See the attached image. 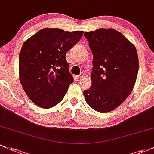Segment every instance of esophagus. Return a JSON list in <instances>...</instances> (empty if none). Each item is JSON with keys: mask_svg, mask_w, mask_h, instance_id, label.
Listing matches in <instances>:
<instances>
[{"mask_svg": "<svg viewBox=\"0 0 154 154\" xmlns=\"http://www.w3.org/2000/svg\"><path fill=\"white\" fill-rule=\"evenodd\" d=\"M84 76H85V74H84V73H80V75H77V78L80 80V79H82V77H84Z\"/></svg>", "mask_w": 154, "mask_h": 154, "instance_id": "obj_1", "label": "esophagus"}]
</instances>
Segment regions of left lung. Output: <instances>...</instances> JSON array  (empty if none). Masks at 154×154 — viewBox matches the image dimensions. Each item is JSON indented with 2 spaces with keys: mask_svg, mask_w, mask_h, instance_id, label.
<instances>
[{
  "mask_svg": "<svg viewBox=\"0 0 154 154\" xmlns=\"http://www.w3.org/2000/svg\"><path fill=\"white\" fill-rule=\"evenodd\" d=\"M94 55L92 85L83 94L87 104L99 112L114 110L132 91L139 61L136 47L112 28L85 32Z\"/></svg>",
  "mask_w": 154,
  "mask_h": 154,
  "instance_id": "left-lung-1",
  "label": "left lung"
}]
</instances>
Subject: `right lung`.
Segmentation results:
<instances>
[{"label": "right lung", "mask_w": 154, "mask_h": 154, "mask_svg": "<svg viewBox=\"0 0 154 154\" xmlns=\"http://www.w3.org/2000/svg\"><path fill=\"white\" fill-rule=\"evenodd\" d=\"M82 34L80 30L45 28L23 43L19 55L20 81L37 106L49 109L63 99L73 82L66 53Z\"/></svg>", "instance_id": "right-lung-1"}]
</instances>
